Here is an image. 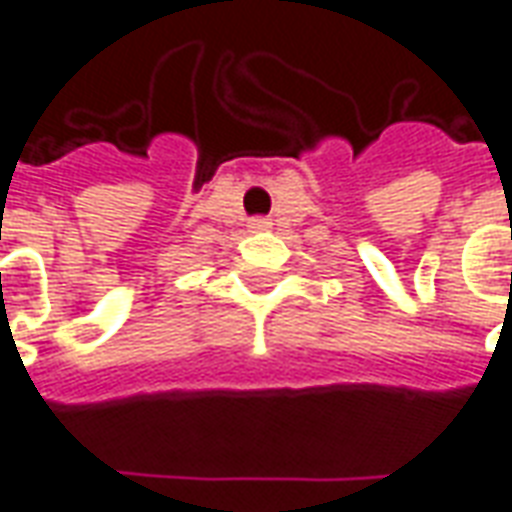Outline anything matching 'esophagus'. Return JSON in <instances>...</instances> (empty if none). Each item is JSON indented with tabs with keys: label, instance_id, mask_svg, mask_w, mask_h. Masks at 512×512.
Returning <instances> with one entry per match:
<instances>
[{
	"label": "esophagus",
	"instance_id": "obj_1",
	"mask_svg": "<svg viewBox=\"0 0 512 512\" xmlns=\"http://www.w3.org/2000/svg\"><path fill=\"white\" fill-rule=\"evenodd\" d=\"M270 226H273L270 217H253V220H250V228H253V231H267Z\"/></svg>",
	"mask_w": 512,
	"mask_h": 512
}]
</instances>
